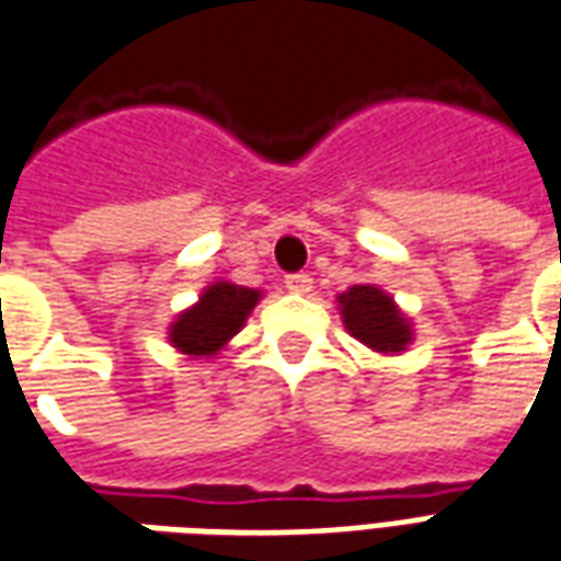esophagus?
<instances>
[{
    "mask_svg": "<svg viewBox=\"0 0 561 561\" xmlns=\"http://www.w3.org/2000/svg\"><path fill=\"white\" fill-rule=\"evenodd\" d=\"M285 288L291 294L312 291V276H309V273H288V276H285Z\"/></svg>",
    "mask_w": 561,
    "mask_h": 561,
    "instance_id": "obj_1",
    "label": "esophagus"
}]
</instances>
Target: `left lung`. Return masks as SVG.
<instances>
[{"label":"left lung","mask_w":561,"mask_h":561,"mask_svg":"<svg viewBox=\"0 0 561 561\" xmlns=\"http://www.w3.org/2000/svg\"><path fill=\"white\" fill-rule=\"evenodd\" d=\"M342 321L352 336L376 352H402L412 342V328L388 294L373 285H354L340 297Z\"/></svg>","instance_id":"left-lung-1"}]
</instances>
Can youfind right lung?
Wrapping results in <instances>:
<instances>
[{"mask_svg": "<svg viewBox=\"0 0 561 561\" xmlns=\"http://www.w3.org/2000/svg\"><path fill=\"white\" fill-rule=\"evenodd\" d=\"M257 297L261 294L255 288H243V285H231V282L209 285L207 291L201 294V300L173 321V348L192 354V357L216 354L237 330L243 328L245 316L255 309Z\"/></svg>", "mask_w": 561, "mask_h": 561, "instance_id": "obj_1", "label": "right lung"}]
</instances>
